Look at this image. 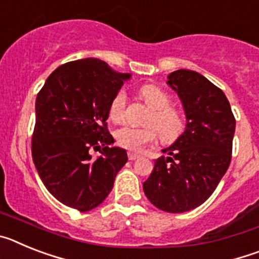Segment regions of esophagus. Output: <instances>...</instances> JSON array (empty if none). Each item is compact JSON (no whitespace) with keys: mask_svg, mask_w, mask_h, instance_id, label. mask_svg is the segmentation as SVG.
Returning a JSON list of instances; mask_svg holds the SVG:
<instances>
[{"mask_svg":"<svg viewBox=\"0 0 259 259\" xmlns=\"http://www.w3.org/2000/svg\"><path fill=\"white\" fill-rule=\"evenodd\" d=\"M128 158H130L131 161H135V159H137V158H140V155L135 154V153H128Z\"/></svg>","mask_w":259,"mask_h":259,"instance_id":"obj_1","label":"esophagus"}]
</instances>
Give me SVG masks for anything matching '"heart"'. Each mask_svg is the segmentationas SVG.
Returning <instances> with one entry per match:
<instances>
[{
	"mask_svg": "<svg viewBox=\"0 0 259 259\" xmlns=\"http://www.w3.org/2000/svg\"><path fill=\"white\" fill-rule=\"evenodd\" d=\"M140 97L152 109L148 123L154 125L158 135L166 143L176 140L184 130V119L179 110L170 106L171 98L163 89L153 84H146L140 88ZM127 95L123 89L118 91L109 105V118L113 122L122 120L124 114ZM153 127L137 128L123 125L115 132L118 145L131 152H140L144 146L152 144L157 137Z\"/></svg>",
	"mask_w": 259,
	"mask_h": 259,
	"instance_id": "obj_1",
	"label": "heart"
}]
</instances>
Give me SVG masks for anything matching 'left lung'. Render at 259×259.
<instances>
[{
    "mask_svg": "<svg viewBox=\"0 0 259 259\" xmlns=\"http://www.w3.org/2000/svg\"><path fill=\"white\" fill-rule=\"evenodd\" d=\"M167 85L182 101L185 130L162 149L167 157L155 159L143 188L155 207L176 214L196 209L215 191L230 166L236 120L223 91L196 71H174Z\"/></svg>",
    "mask_w": 259,
    "mask_h": 259,
    "instance_id": "left-lung-1",
    "label": "left lung"
}]
</instances>
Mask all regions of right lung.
I'll return each instance as SVG.
<instances>
[{
    "mask_svg": "<svg viewBox=\"0 0 259 259\" xmlns=\"http://www.w3.org/2000/svg\"><path fill=\"white\" fill-rule=\"evenodd\" d=\"M131 74L84 58L53 71L36 98L32 159L48 191L79 211L97 207L111 192L127 152L106 128L109 105ZM98 150L100 157L92 152Z\"/></svg>",
    "mask_w": 259,
    "mask_h": 259,
    "instance_id": "obj_1",
    "label": "right lung"
}]
</instances>
